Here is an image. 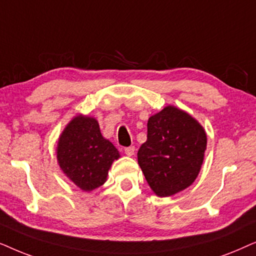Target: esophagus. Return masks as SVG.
<instances>
[{
    "mask_svg": "<svg viewBox=\"0 0 256 256\" xmlns=\"http://www.w3.org/2000/svg\"><path fill=\"white\" fill-rule=\"evenodd\" d=\"M134 150H136L134 146H128V148H124V152H125L126 156H131L134 154Z\"/></svg>",
    "mask_w": 256,
    "mask_h": 256,
    "instance_id": "esophagus-1",
    "label": "esophagus"
}]
</instances>
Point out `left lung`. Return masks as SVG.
I'll use <instances>...</instances> for the list:
<instances>
[{"label": "left lung", "mask_w": 256, "mask_h": 256, "mask_svg": "<svg viewBox=\"0 0 256 256\" xmlns=\"http://www.w3.org/2000/svg\"><path fill=\"white\" fill-rule=\"evenodd\" d=\"M207 145L205 130L188 114L166 106L148 122V140L138 164L156 196H170L187 188L199 174Z\"/></svg>", "instance_id": "left-lung-1"}]
</instances>
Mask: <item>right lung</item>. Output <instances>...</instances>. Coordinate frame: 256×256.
<instances>
[{
  "instance_id": "obj_1",
  "label": "right lung",
  "mask_w": 256,
  "mask_h": 256,
  "mask_svg": "<svg viewBox=\"0 0 256 256\" xmlns=\"http://www.w3.org/2000/svg\"><path fill=\"white\" fill-rule=\"evenodd\" d=\"M118 150L100 134L94 118L78 116L60 137L57 160L68 178L83 190H92L106 180Z\"/></svg>"
}]
</instances>
